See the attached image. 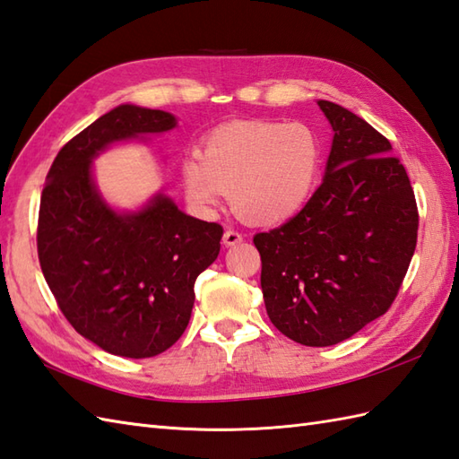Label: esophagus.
Returning a JSON list of instances; mask_svg holds the SVG:
<instances>
[{
  "mask_svg": "<svg viewBox=\"0 0 459 459\" xmlns=\"http://www.w3.org/2000/svg\"><path fill=\"white\" fill-rule=\"evenodd\" d=\"M243 241V236L238 231V230H226V233H223V243H226L228 247L231 246H238V243Z\"/></svg>",
  "mask_w": 459,
  "mask_h": 459,
  "instance_id": "34e87169",
  "label": "esophagus"
}]
</instances>
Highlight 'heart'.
Wrapping results in <instances>:
<instances>
[{"instance_id": "obj_1", "label": "heart", "mask_w": 459, "mask_h": 459, "mask_svg": "<svg viewBox=\"0 0 459 459\" xmlns=\"http://www.w3.org/2000/svg\"><path fill=\"white\" fill-rule=\"evenodd\" d=\"M322 167L324 145L310 126L243 119L213 129L202 155L182 160V185L202 212L230 195L241 220L279 226L307 208Z\"/></svg>"}]
</instances>
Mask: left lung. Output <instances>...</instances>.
I'll use <instances>...</instances> for the list:
<instances>
[{"label": "left lung", "mask_w": 459, "mask_h": 459, "mask_svg": "<svg viewBox=\"0 0 459 459\" xmlns=\"http://www.w3.org/2000/svg\"><path fill=\"white\" fill-rule=\"evenodd\" d=\"M325 177L299 216L253 243L274 328L310 348L351 338L391 308L414 255L419 208L389 139L333 101Z\"/></svg>", "instance_id": "8db88e82"}]
</instances>
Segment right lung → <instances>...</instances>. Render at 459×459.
Segmentation results:
<instances>
[{
	"label": "right lung",
	"instance_id": "add662e5",
	"mask_svg": "<svg viewBox=\"0 0 459 459\" xmlns=\"http://www.w3.org/2000/svg\"><path fill=\"white\" fill-rule=\"evenodd\" d=\"M175 126L167 111L117 106L58 151L40 195L37 251L48 289L80 335L121 358H152L185 333L195 282L216 261L223 228L186 216L165 195L117 213L90 165L116 141Z\"/></svg>",
	"mask_w": 459,
	"mask_h": 459
}]
</instances>
